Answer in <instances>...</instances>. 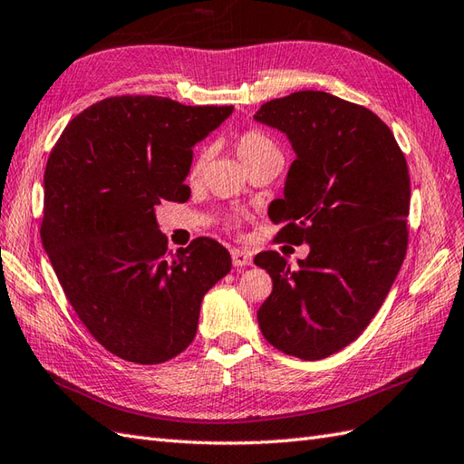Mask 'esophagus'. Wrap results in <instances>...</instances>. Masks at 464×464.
<instances>
[{
  "label": "esophagus",
  "instance_id": "esophagus-1",
  "mask_svg": "<svg viewBox=\"0 0 464 464\" xmlns=\"http://www.w3.org/2000/svg\"><path fill=\"white\" fill-rule=\"evenodd\" d=\"M231 258H233V266L237 268H245L253 265V255L245 251V248H231Z\"/></svg>",
  "mask_w": 464,
  "mask_h": 464
}]
</instances>
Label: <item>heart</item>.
<instances>
[{
	"label": "heart",
	"mask_w": 464,
	"mask_h": 464,
	"mask_svg": "<svg viewBox=\"0 0 464 464\" xmlns=\"http://www.w3.org/2000/svg\"><path fill=\"white\" fill-rule=\"evenodd\" d=\"M235 152H237V157H239V160L243 162L245 169L248 164H253V162L265 159V157H270V154H280L275 142H272L265 133H260V130H255V129L245 130V133L237 137ZM204 159H206L204 150L196 154L192 170H189V176L194 178V176L199 174V169H201V164H204Z\"/></svg>",
	"instance_id": "heart-1"
}]
</instances>
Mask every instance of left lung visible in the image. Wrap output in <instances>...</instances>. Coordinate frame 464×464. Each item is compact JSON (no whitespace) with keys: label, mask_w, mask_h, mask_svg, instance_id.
<instances>
[{"label":"left lung","mask_w":464,"mask_h":464,"mask_svg":"<svg viewBox=\"0 0 464 464\" xmlns=\"http://www.w3.org/2000/svg\"><path fill=\"white\" fill-rule=\"evenodd\" d=\"M255 121L278 129L295 152L268 218L284 225L280 241L310 245L295 270L275 251L255 256L272 278L258 327L278 351L319 361L362 334L398 276L408 164L382 119L327 92L266 102Z\"/></svg>","instance_id":"1"}]
</instances>
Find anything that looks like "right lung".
<instances>
[{"instance_id": "obj_1", "label": "right lung", "mask_w": 464, "mask_h": 464, "mask_svg": "<svg viewBox=\"0 0 464 464\" xmlns=\"http://www.w3.org/2000/svg\"><path fill=\"white\" fill-rule=\"evenodd\" d=\"M233 113L159 96L93 103L68 123L44 170L43 246L102 347L159 364L194 341L206 292L231 270L218 241L169 253L160 201H188L194 145Z\"/></svg>"}]
</instances>
